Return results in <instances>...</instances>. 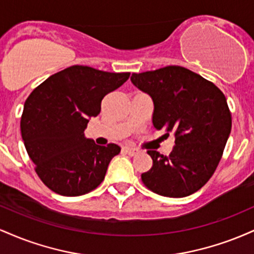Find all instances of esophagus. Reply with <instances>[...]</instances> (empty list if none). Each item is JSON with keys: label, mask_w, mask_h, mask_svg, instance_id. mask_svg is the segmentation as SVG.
Segmentation results:
<instances>
[{"label": "esophagus", "mask_w": 254, "mask_h": 254, "mask_svg": "<svg viewBox=\"0 0 254 254\" xmlns=\"http://www.w3.org/2000/svg\"><path fill=\"white\" fill-rule=\"evenodd\" d=\"M123 151H125V153L127 154H129L130 156H133V155H136L137 153H138V150L137 149H135V148H131V147H123Z\"/></svg>", "instance_id": "34e87169"}]
</instances>
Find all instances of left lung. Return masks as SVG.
Segmentation results:
<instances>
[{
	"label": "left lung",
	"mask_w": 254,
	"mask_h": 254,
	"mask_svg": "<svg viewBox=\"0 0 254 254\" xmlns=\"http://www.w3.org/2000/svg\"><path fill=\"white\" fill-rule=\"evenodd\" d=\"M131 82L153 100L154 127L176 136L168 156L148 150L153 167L142 173V182L161 196H190L208 183L222 157L232 130L226 97L210 81L178 65L132 74Z\"/></svg>",
	"instance_id": "obj_1"
}]
</instances>
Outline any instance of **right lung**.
Wrapping results in <instances>:
<instances>
[{"instance_id": "add662e5", "label": "right lung", "mask_w": 254, "mask_h": 254, "mask_svg": "<svg viewBox=\"0 0 254 254\" xmlns=\"http://www.w3.org/2000/svg\"><path fill=\"white\" fill-rule=\"evenodd\" d=\"M129 76L130 72L72 65L46 78L25 101L21 136L38 177L50 190L75 197L103 182L121 147L95 144L84 130L89 118L100 113L105 95Z\"/></svg>"}]
</instances>
